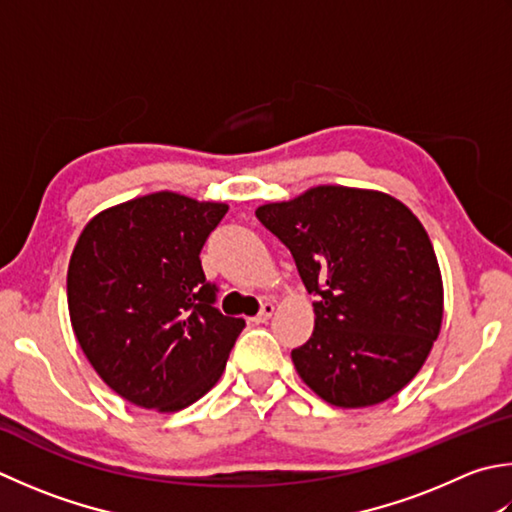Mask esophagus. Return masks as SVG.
Segmentation results:
<instances>
[{"label":"esophagus","mask_w":512,"mask_h":512,"mask_svg":"<svg viewBox=\"0 0 512 512\" xmlns=\"http://www.w3.org/2000/svg\"><path fill=\"white\" fill-rule=\"evenodd\" d=\"M273 313H275V306L270 304V302H264L262 308H259V313L253 317V322L255 324H264V322H268L270 317H273Z\"/></svg>","instance_id":"esophagus-1"}]
</instances>
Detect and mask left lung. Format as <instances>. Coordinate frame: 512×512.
Here are the masks:
<instances>
[{
    "instance_id": "left-lung-1",
    "label": "left lung",
    "mask_w": 512,
    "mask_h": 512,
    "mask_svg": "<svg viewBox=\"0 0 512 512\" xmlns=\"http://www.w3.org/2000/svg\"><path fill=\"white\" fill-rule=\"evenodd\" d=\"M317 297L315 330L290 357L299 377L342 408L399 393L442 328L444 288L419 219L377 190L317 186L255 210Z\"/></svg>"
}]
</instances>
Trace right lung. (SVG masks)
Wrapping results in <instances>:
<instances>
[{
  "mask_svg": "<svg viewBox=\"0 0 512 512\" xmlns=\"http://www.w3.org/2000/svg\"><path fill=\"white\" fill-rule=\"evenodd\" d=\"M226 210L153 193L99 213L77 239L70 324L97 375L130 404L173 413L224 373L246 322L215 308L199 253Z\"/></svg>",
  "mask_w": 512,
  "mask_h": 512,
  "instance_id": "obj_1",
  "label": "right lung"
}]
</instances>
